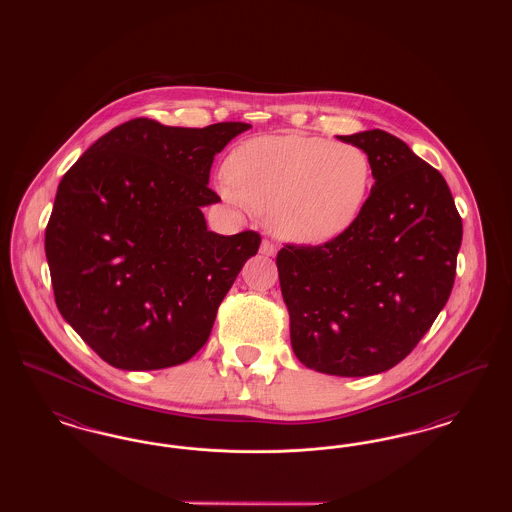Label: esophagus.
<instances>
[{
    "instance_id": "34e87169",
    "label": "esophagus",
    "mask_w": 512,
    "mask_h": 512,
    "mask_svg": "<svg viewBox=\"0 0 512 512\" xmlns=\"http://www.w3.org/2000/svg\"><path fill=\"white\" fill-rule=\"evenodd\" d=\"M259 251H261L263 255H267V257H274V255H276V245L272 244V242H268V240H263Z\"/></svg>"
}]
</instances>
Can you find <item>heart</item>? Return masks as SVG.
Masks as SVG:
<instances>
[{
    "mask_svg": "<svg viewBox=\"0 0 512 512\" xmlns=\"http://www.w3.org/2000/svg\"><path fill=\"white\" fill-rule=\"evenodd\" d=\"M224 171V197L268 215L272 232L293 244L340 238L363 215L372 190L363 147L295 132L245 140Z\"/></svg>",
    "mask_w": 512,
    "mask_h": 512,
    "instance_id": "1",
    "label": "heart"
}]
</instances>
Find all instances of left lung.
Listing matches in <instances>:
<instances>
[{"label":"left lung","instance_id":"obj_1","mask_svg":"<svg viewBox=\"0 0 512 512\" xmlns=\"http://www.w3.org/2000/svg\"><path fill=\"white\" fill-rule=\"evenodd\" d=\"M363 147L374 186L340 238L276 257L295 357L317 372L370 376L401 363L445 307L463 220L445 178L384 130L338 136Z\"/></svg>","mask_w":512,"mask_h":512}]
</instances>
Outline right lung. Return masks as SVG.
<instances>
[{
	"mask_svg": "<svg viewBox=\"0 0 512 512\" xmlns=\"http://www.w3.org/2000/svg\"><path fill=\"white\" fill-rule=\"evenodd\" d=\"M132 119L101 136L59 182L46 228L59 313L122 370L182 365L209 340L224 295L261 236L207 230L215 155L249 130Z\"/></svg>",
	"mask_w": 512,
	"mask_h": 512,
	"instance_id": "right-lung-1",
	"label": "right lung"
}]
</instances>
